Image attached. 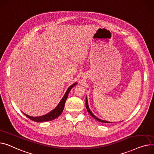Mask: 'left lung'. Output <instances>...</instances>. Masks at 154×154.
Wrapping results in <instances>:
<instances>
[{
  "label": "left lung",
  "instance_id": "1",
  "mask_svg": "<svg viewBox=\"0 0 154 154\" xmlns=\"http://www.w3.org/2000/svg\"><path fill=\"white\" fill-rule=\"evenodd\" d=\"M86 109H87V111L88 112H89V114L91 115L93 118H94L96 121H99V122H104V123H111L112 122H109V121H104V120H102L101 119H99L98 117H97L95 115L93 114V113L91 111V110H90L89 107V105H88V99H87V96L86 97Z\"/></svg>",
  "mask_w": 154,
  "mask_h": 154
}]
</instances>
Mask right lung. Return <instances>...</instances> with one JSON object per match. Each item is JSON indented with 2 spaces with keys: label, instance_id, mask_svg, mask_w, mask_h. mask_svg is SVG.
Segmentation results:
<instances>
[{
  "label": "right lung",
  "instance_id": "right-lung-1",
  "mask_svg": "<svg viewBox=\"0 0 154 154\" xmlns=\"http://www.w3.org/2000/svg\"><path fill=\"white\" fill-rule=\"evenodd\" d=\"M76 85H77V83H75L74 84L71 85L68 88L67 91H66L65 95L63 96V97L61 99V101H60V103H58L57 106L53 110L50 111L49 113H47V114H45V115L42 116H38V117L30 116L27 115V114L23 112V114L25 116H26L27 117H29L30 119H31L32 121H33L35 122H46V121H52L53 119H56L57 117H58L62 113V112L63 111V109H64L66 100V99L68 96V94H69V91H71V89L73 88V87L75 86Z\"/></svg>",
  "mask_w": 154,
  "mask_h": 154
}]
</instances>
